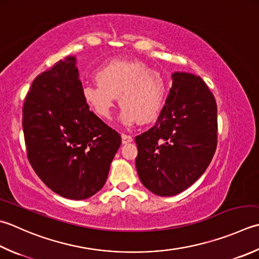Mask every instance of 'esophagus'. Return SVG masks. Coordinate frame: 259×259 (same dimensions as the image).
<instances>
[{
	"label": "esophagus",
	"mask_w": 259,
	"mask_h": 259,
	"mask_svg": "<svg viewBox=\"0 0 259 259\" xmlns=\"http://www.w3.org/2000/svg\"><path fill=\"white\" fill-rule=\"evenodd\" d=\"M121 138H122V144L125 145V144H130L131 141H133V137L129 136V135H125V134H122L121 135Z\"/></svg>",
	"instance_id": "1"
}]
</instances>
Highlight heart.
<instances>
[{"label": "heart", "instance_id": "obj_1", "mask_svg": "<svg viewBox=\"0 0 259 259\" xmlns=\"http://www.w3.org/2000/svg\"><path fill=\"white\" fill-rule=\"evenodd\" d=\"M98 83L86 84L83 99L102 120L112 118L115 98L122 106L121 121L131 125L150 123L163 108L167 83L163 74L139 60H112L96 74Z\"/></svg>", "mask_w": 259, "mask_h": 259}]
</instances>
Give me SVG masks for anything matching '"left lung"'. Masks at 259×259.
<instances>
[{"label":"left lung","instance_id":"1","mask_svg":"<svg viewBox=\"0 0 259 259\" xmlns=\"http://www.w3.org/2000/svg\"><path fill=\"white\" fill-rule=\"evenodd\" d=\"M171 79L155 125L135 138L139 179L159 196L179 194L197 181L218 144L217 102L204 80L183 72Z\"/></svg>","mask_w":259,"mask_h":259}]
</instances>
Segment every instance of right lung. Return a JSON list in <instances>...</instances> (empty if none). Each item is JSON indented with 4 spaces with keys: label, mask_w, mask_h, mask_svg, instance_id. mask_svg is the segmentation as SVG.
Here are the masks:
<instances>
[{
    "label": "right lung",
    "mask_w": 259,
    "mask_h": 259,
    "mask_svg": "<svg viewBox=\"0 0 259 259\" xmlns=\"http://www.w3.org/2000/svg\"><path fill=\"white\" fill-rule=\"evenodd\" d=\"M75 58L39 74L24 99L22 128L27 157L55 193L84 200L105 184L121 136L90 111Z\"/></svg>",
    "instance_id": "add662e5"
}]
</instances>
